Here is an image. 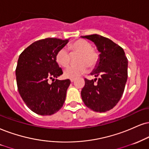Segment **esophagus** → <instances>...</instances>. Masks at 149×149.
<instances>
[{
	"instance_id": "1",
	"label": "esophagus",
	"mask_w": 149,
	"mask_h": 149,
	"mask_svg": "<svg viewBox=\"0 0 149 149\" xmlns=\"http://www.w3.org/2000/svg\"><path fill=\"white\" fill-rule=\"evenodd\" d=\"M74 80H75V78H74V77L70 78V81H71V82H73V81H74Z\"/></svg>"
}]
</instances>
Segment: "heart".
Wrapping results in <instances>:
<instances>
[{"label":"heart","mask_w":149,"mask_h":149,"mask_svg":"<svg viewBox=\"0 0 149 149\" xmlns=\"http://www.w3.org/2000/svg\"><path fill=\"white\" fill-rule=\"evenodd\" d=\"M72 52L79 53L77 58L78 64L71 65L65 70L64 73L68 77H76L85 73L88 67L93 68L97 65L99 60V54L95 49L92 48V45L84 39H78L73 42L69 46ZM56 62L62 67H67L70 61L69 52L65 47H62L56 53Z\"/></svg>","instance_id":"b5f03b06"}]
</instances>
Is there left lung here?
<instances>
[{
	"mask_svg": "<svg viewBox=\"0 0 149 149\" xmlns=\"http://www.w3.org/2000/svg\"><path fill=\"white\" fill-rule=\"evenodd\" d=\"M82 37L94 42L100 54L96 68L91 73L99 78L95 81L84 79L85 86L81 95L88 108L104 113L116 106L124 93L128 78V59L122 47L109 38L99 34Z\"/></svg>",
	"mask_w": 149,
	"mask_h": 149,
	"instance_id": "left-lung-1",
	"label": "left lung"
}]
</instances>
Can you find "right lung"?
<instances>
[{"label": "right lung", "instance_id": "obj_1", "mask_svg": "<svg viewBox=\"0 0 149 149\" xmlns=\"http://www.w3.org/2000/svg\"><path fill=\"white\" fill-rule=\"evenodd\" d=\"M68 41L56 38L38 40L20 54L16 68L18 91L27 107L38 115H53L65 102L70 81L55 79L63 74L55 56ZM49 79L52 84L47 82Z\"/></svg>", "mask_w": 149, "mask_h": 149}]
</instances>
